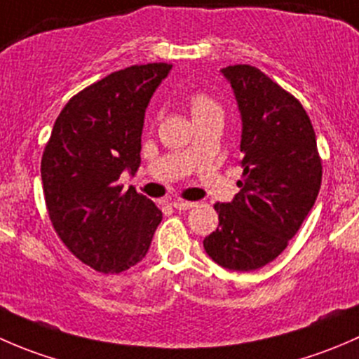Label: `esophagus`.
Wrapping results in <instances>:
<instances>
[{
    "label": "esophagus",
    "instance_id": "34e87169",
    "mask_svg": "<svg viewBox=\"0 0 359 359\" xmlns=\"http://www.w3.org/2000/svg\"><path fill=\"white\" fill-rule=\"evenodd\" d=\"M173 205V208L175 210H191V208H194V206H196V203H193V201H182V200H177V201H173L172 203Z\"/></svg>",
    "mask_w": 359,
    "mask_h": 359
}]
</instances>
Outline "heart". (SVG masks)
<instances>
[{
    "instance_id": "b5f03b06",
    "label": "heart",
    "mask_w": 359,
    "mask_h": 359,
    "mask_svg": "<svg viewBox=\"0 0 359 359\" xmlns=\"http://www.w3.org/2000/svg\"><path fill=\"white\" fill-rule=\"evenodd\" d=\"M191 112H193V118H198V116L212 114V112H217V114H222V109H220L219 102L215 99L208 95L205 92H196L193 93L189 100Z\"/></svg>"
}]
</instances>
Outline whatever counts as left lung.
I'll list each match as a JSON object with an SVG mask.
<instances>
[{
  "instance_id": "left-lung-1",
  "label": "left lung",
  "mask_w": 359,
  "mask_h": 359,
  "mask_svg": "<svg viewBox=\"0 0 359 359\" xmlns=\"http://www.w3.org/2000/svg\"><path fill=\"white\" fill-rule=\"evenodd\" d=\"M240 106L241 180L215 203L219 227L203 240L219 266L255 271L276 259L316 201L323 166L313 123L290 92L248 64L222 69Z\"/></svg>"
}]
</instances>
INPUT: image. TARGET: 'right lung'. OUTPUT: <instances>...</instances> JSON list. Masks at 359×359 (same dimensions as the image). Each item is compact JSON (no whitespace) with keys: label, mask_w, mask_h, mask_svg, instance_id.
Here are the masks:
<instances>
[{"label":"right lung","mask_w":359,"mask_h":359,"mask_svg":"<svg viewBox=\"0 0 359 359\" xmlns=\"http://www.w3.org/2000/svg\"><path fill=\"white\" fill-rule=\"evenodd\" d=\"M172 64L153 62L111 72L69 99L41 158L46 210L57 236L83 264L118 274L139 264L161 222V210L133 187L144 114Z\"/></svg>","instance_id":"obj_1"}]
</instances>
